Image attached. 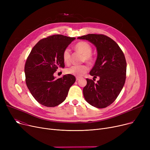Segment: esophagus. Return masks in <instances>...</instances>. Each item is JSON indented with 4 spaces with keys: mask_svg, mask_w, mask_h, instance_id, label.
<instances>
[{
    "mask_svg": "<svg viewBox=\"0 0 150 150\" xmlns=\"http://www.w3.org/2000/svg\"><path fill=\"white\" fill-rule=\"evenodd\" d=\"M79 80H80V78H79V77H76V81H78Z\"/></svg>",
    "mask_w": 150,
    "mask_h": 150,
    "instance_id": "1",
    "label": "esophagus"
}]
</instances>
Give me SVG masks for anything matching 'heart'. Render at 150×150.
Here are the masks:
<instances>
[{
	"mask_svg": "<svg viewBox=\"0 0 150 150\" xmlns=\"http://www.w3.org/2000/svg\"><path fill=\"white\" fill-rule=\"evenodd\" d=\"M75 49L76 51L83 54V61L91 64L93 61V57L91 54L92 47L91 45L85 41L78 42L75 45ZM62 59L66 64H69L70 61V50L69 48H66L62 52ZM88 70V66L86 65H74L66 69L67 74L72 75L76 76H81L84 74Z\"/></svg>",
	"mask_w": 150,
	"mask_h": 150,
	"instance_id": "obj_1",
	"label": "heart"
}]
</instances>
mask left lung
Instances as JSON below:
<instances>
[{
  "label": "left lung",
  "mask_w": 150,
  "mask_h": 150,
  "mask_svg": "<svg viewBox=\"0 0 150 150\" xmlns=\"http://www.w3.org/2000/svg\"><path fill=\"white\" fill-rule=\"evenodd\" d=\"M77 39H84L96 46L97 57L90 75L99 77L97 83L86 79L83 88L86 101L97 108H104L119 96L126 80L127 62L125 55L114 40L103 35L88 34Z\"/></svg>",
  "instance_id": "1"
}]
</instances>
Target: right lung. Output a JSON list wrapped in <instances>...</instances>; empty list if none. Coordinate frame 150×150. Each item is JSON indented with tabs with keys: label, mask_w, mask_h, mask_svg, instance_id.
<instances>
[{
	"label": "right lung",
	"mask_w": 150,
	"mask_h": 150,
	"mask_svg": "<svg viewBox=\"0 0 150 150\" xmlns=\"http://www.w3.org/2000/svg\"><path fill=\"white\" fill-rule=\"evenodd\" d=\"M75 39L61 35L49 36L39 41L28 55L24 69L25 82L31 95L41 105H59L75 82L72 75H64L58 79L53 75L59 67H64L62 52Z\"/></svg>",
	"instance_id": "right-lung-1"
}]
</instances>
